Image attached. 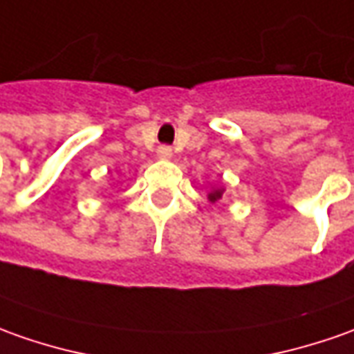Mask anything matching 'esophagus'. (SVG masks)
<instances>
[{
	"mask_svg": "<svg viewBox=\"0 0 354 354\" xmlns=\"http://www.w3.org/2000/svg\"><path fill=\"white\" fill-rule=\"evenodd\" d=\"M157 155L160 158H170V157H172V149H170L168 145H160L157 149Z\"/></svg>",
	"mask_w": 354,
	"mask_h": 354,
	"instance_id": "1",
	"label": "esophagus"
}]
</instances>
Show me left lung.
<instances>
[{
	"label": "left lung",
	"mask_w": 354,
	"mask_h": 354,
	"mask_svg": "<svg viewBox=\"0 0 354 354\" xmlns=\"http://www.w3.org/2000/svg\"><path fill=\"white\" fill-rule=\"evenodd\" d=\"M221 196H223V189H215V192L209 194V199L211 201H217V199H221Z\"/></svg>",
	"instance_id": "1"
}]
</instances>
